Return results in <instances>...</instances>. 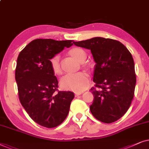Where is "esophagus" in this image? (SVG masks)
<instances>
[{
    "instance_id": "esophagus-1",
    "label": "esophagus",
    "mask_w": 149,
    "mask_h": 149,
    "mask_svg": "<svg viewBox=\"0 0 149 149\" xmlns=\"http://www.w3.org/2000/svg\"><path fill=\"white\" fill-rule=\"evenodd\" d=\"M80 95H81V93H75V97H78Z\"/></svg>"
}]
</instances>
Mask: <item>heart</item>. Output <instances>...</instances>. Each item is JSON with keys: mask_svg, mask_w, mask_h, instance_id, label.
<instances>
[{"mask_svg": "<svg viewBox=\"0 0 149 149\" xmlns=\"http://www.w3.org/2000/svg\"><path fill=\"white\" fill-rule=\"evenodd\" d=\"M68 54L78 62L82 63L84 67H88V63H83L86 58V53L84 49L78 47H74L69 49ZM49 64L52 70L55 75L60 76L62 74V68L61 66L60 57L58 55H54L49 59ZM89 84L88 74L83 71L67 74L61 80V86L65 90H69L74 92H82L87 88Z\"/></svg>", "mask_w": 149, "mask_h": 149, "instance_id": "obj_1", "label": "heart"}]
</instances>
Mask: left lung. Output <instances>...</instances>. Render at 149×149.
Returning <instances> with one entry per match:
<instances>
[{
	"instance_id": "obj_1",
	"label": "left lung",
	"mask_w": 149,
	"mask_h": 149,
	"mask_svg": "<svg viewBox=\"0 0 149 149\" xmlns=\"http://www.w3.org/2000/svg\"><path fill=\"white\" fill-rule=\"evenodd\" d=\"M91 49L96 63L91 88L94 100L90 110L95 118L111 123L127 112L134 98L136 76L134 61L128 49L117 40L94 37L75 41Z\"/></svg>"
}]
</instances>
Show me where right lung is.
I'll return each mask as SVG.
<instances>
[{"instance_id":"obj_1","label":"right lung","mask_w":149,"mask_h":149,"mask_svg":"<svg viewBox=\"0 0 149 149\" xmlns=\"http://www.w3.org/2000/svg\"><path fill=\"white\" fill-rule=\"evenodd\" d=\"M73 43L37 39L17 57L15 75L19 102L30 117L45 127H56L62 123L74 98L71 91L58 90V82L49 64L52 57Z\"/></svg>"}]
</instances>
